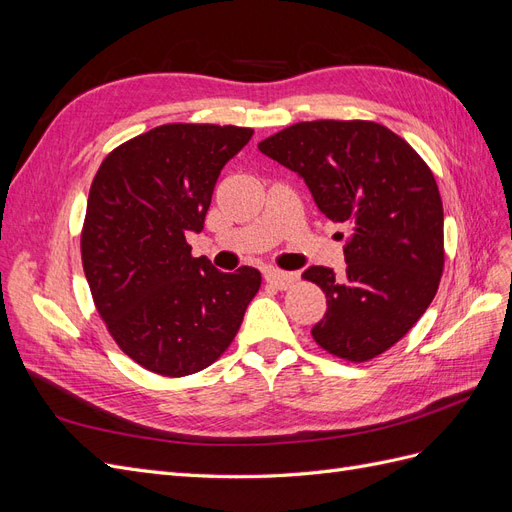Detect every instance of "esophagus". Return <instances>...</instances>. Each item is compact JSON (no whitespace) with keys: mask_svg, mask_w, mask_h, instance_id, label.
<instances>
[{"mask_svg":"<svg viewBox=\"0 0 512 512\" xmlns=\"http://www.w3.org/2000/svg\"><path fill=\"white\" fill-rule=\"evenodd\" d=\"M265 280L267 284L280 288V290H286L290 288L294 282H297V275L294 273H286V271H277V269H271L265 273Z\"/></svg>","mask_w":512,"mask_h":512,"instance_id":"esophagus-1","label":"esophagus"}]
</instances>
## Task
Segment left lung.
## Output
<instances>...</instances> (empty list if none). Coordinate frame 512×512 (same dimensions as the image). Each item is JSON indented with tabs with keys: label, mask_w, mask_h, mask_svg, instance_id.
<instances>
[{
	"label": "left lung",
	"mask_w": 512,
	"mask_h": 512,
	"mask_svg": "<svg viewBox=\"0 0 512 512\" xmlns=\"http://www.w3.org/2000/svg\"><path fill=\"white\" fill-rule=\"evenodd\" d=\"M307 183L318 209L346 224V273L309 267L327 297L316 344L365 363L395 346L425 314L444 271L438 183L404 138L376 121H301L258 143Z\"/></svg>",
	"instance_id": "1"
}]
</instances>
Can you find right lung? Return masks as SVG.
I'll return each instance as SVG.
<instances>
[{
    "label": "right lung",
    "instance_id": "obj_1",
    "mask_svg": "<svg viewBox=\"0 0 512 512\" xmlns=\"http://www.w3.org/2000/svg\"><path fill=\"white\" fill-rule=\"evenodd\" d=\"M252 134L164 123L115 147L91 181L81 230L91 297L115 344L153 374L183 378L218 361L260 288V271L222 273L185 241Z\"/></svg>",
    "mask_w": 512,
    "mask_h": 512
}]
</instances>
